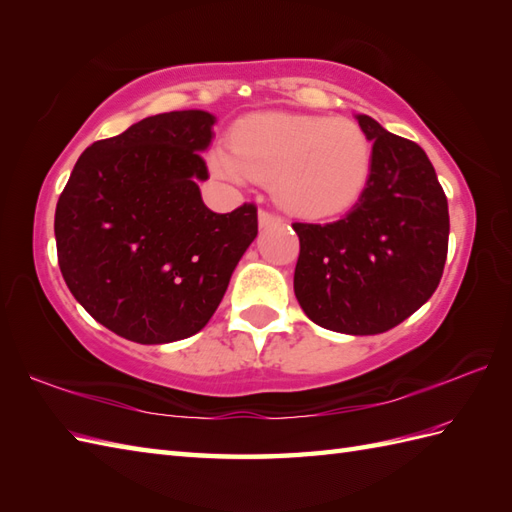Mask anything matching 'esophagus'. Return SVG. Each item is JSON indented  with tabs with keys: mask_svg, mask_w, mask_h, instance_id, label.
Returning <instances> with one entry per match:
<instances>
[{
	"mask_svg": "<svg viewBox=\"0 0 512 512\" xmlns=\"http://www.w3.org/2000/svg\"><path fill=\"white\" fill-rule=\"evenodd\" d=\"M284 220L277 213H270V211H259V226L262 228H268V226H277Z\"/></svg>",
	"mask_w": 512,
	"mask_h": 512,
	"instance_id": "34e87169",
	"label": "esophagus"
}]
</instances>
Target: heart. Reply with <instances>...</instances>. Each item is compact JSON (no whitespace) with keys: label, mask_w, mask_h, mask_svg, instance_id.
<instances>
[{"label":"heart","mask_w":512,"mask_h":512,"mask_svg":"<svg viewBox=\"0 0 512 512\" xmlns=\"http://www.w3.org/2000/svg\"><path fill=\"white\" fill-rule=\"evenodd\" d=\"M211 167L226 180L275 182V198L308 217L336 215L361 198L372 173V143L350 118L257 114L217 145Z\"/></svg>","instance_id":"obj_1"}]
</instances>
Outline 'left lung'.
I'll return each mask as SVG.
<instances>
[{
  "label": "left lung",
  "instance_id": "obj_1",
  "mask_svg": "<svg viewBox=\"0 0 512 512\" xmlns=\"http://www.w3.org/2000/svg\"><path fill=\"white\" fill-rule=\"evenodd\" d=\"M372 140L361 198L330 224L295 222V295L308 319L343 334H380L436 292L449 250V204L422 147L356 116Z\"/></svg>",
  "mask_w": 512,
  "mask_h": 512
}]
</instances>
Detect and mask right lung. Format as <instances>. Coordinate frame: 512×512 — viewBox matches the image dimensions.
<instances>
[{
	"instance_id": "1",
	"label": "right lung",
	"mask_w": 512,
	"mask_h": 512,
	"mask_svg": "<svg viewBox=\"0 0 512 512\" xmlns=\"http://www.w3.org/2000/svg\"><path fill=\"white\" fill-rule=\"evenodd\" d=\"M215 116L143 118L83 151L59 195L54 237L74 299L107 330L156 345L200 332L257 237V206L213 213L198 182Z\"/></svg>"
}]
</instances>
